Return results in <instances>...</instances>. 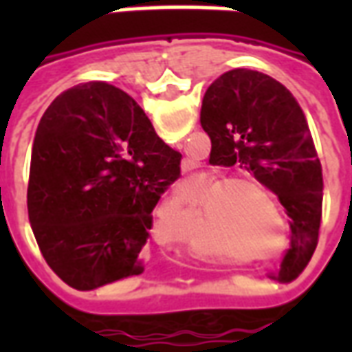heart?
I'll return each instance as SVG.
<instances>
[{
	"instance_id": "b5f03b06",
	"label": "heart",
	"mask_w": 352,
	"mask_h": 352,
	"mask_svg": "<svg viewBox=\"0 0 352 352\" xmlns=\"http://www.w3.org/2000/svg\"><path fill=\"white\" fill-rule=\"evenodd\" d=\"M206 186L214 188L204 195ZM201 193L204 196L199 199V209L219 228L224 243L236 249L258 251L273 236L275 217L283 222V207L275 192L256 177H226L222 171H213L206 184L186 190L192 199Z\"/></svg>"
}]
</instances>
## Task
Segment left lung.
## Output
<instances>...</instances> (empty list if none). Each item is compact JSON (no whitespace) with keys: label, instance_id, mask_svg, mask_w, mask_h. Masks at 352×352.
<instances>
[{"label":"left lung","instance_id":"left-lung-1","mask_svg":"<svg viewBox=\"0 0 352 352\" xmlns=\"http://www.w3.org/2000/svg\"><path fill=\"white\" fill-rule=\"evenodd\" d=\"M199 122L211 138V164L239 162L287 209L292 236L277 279L292 280L317 249L322 209V168L302 107L264 73L232 69L206 90Z\"/></svg>","mask_w":352,"mask_h":352}]
</instances>
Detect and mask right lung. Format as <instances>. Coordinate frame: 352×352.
<instances>
[{
    "label": "right lung",
    "mask_w": 352,
    "mask_h": 352,
    "mask_svg": "<svg viewBox=\"0 0 352 352\" xmlns=\"http://www.w3.org/2000/svg\"><path fill=\"white\" fill-rule=\"evenodd\" d=\"M133 98L107 82L60 94L32 148L28 214L43 258L77 290L143 272L153 209L181 173Z\"/></svg>",
    "instance_id": "right-lung-1"
}]
</instances>
